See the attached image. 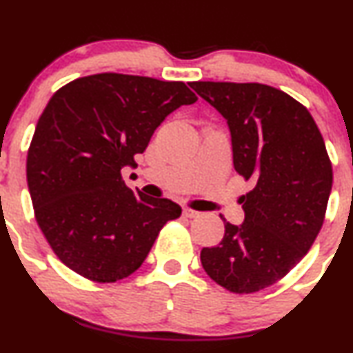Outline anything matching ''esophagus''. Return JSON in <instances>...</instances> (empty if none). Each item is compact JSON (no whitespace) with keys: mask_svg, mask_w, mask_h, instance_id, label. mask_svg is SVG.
<instances>
[{"mask_svg":"<svg viewBox=\"0 0 353 353\" xmlns=\"http://www.w3.org/2000/svg\"><path fill=\"white\" fill-rule=\"evenodd\" d=\"M182 215H184V217H188V219H197V217H201L202 212L192 210V209H189V207H185V209L182 210Z\"/></svg>","mask_w":353,"mask_h":353,"instance_id":"esophagus-1","label":"esophagus"}]
</instances>
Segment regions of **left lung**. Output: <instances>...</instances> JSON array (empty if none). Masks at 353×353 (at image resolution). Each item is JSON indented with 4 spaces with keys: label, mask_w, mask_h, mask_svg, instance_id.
<instances>
[{
    "label": "left lung",
    "mask_w": 353,
    "mask_h": 353,
    "mask_svg": "<svg viewBox=\"0 0 353 353\" xmlns=\"http://www.w3.org/2000/svg\"><path fill=\"white\" fill-rule=\"evenodd\" d=\"M232 133L233 165L253 189L240 197L245 222H225L202 248L205 273L223 290L252 294L278 283L309 252L325 219L332 163L309 110L263 83L192 82Z\"/></svg>",
    "instance_id": "8db88e82"
}]
</instances>
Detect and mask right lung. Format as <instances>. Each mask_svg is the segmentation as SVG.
I'll use <instances>...</instances> for the list:
<instances>
[{
    "label": "right lung",
    "instance_id": "obj_1",
    "mask_svg": "<svg viewBox=\"0 0 353 353\" xmlns=\"http://www.w3.org/2000/svg\"><path fill=\"white\" fill-rule=\"evenodd\" d=\"M197 100L184 82L87 75L59 88L28 150L34 217L63 265L95 283L133 274L182 209L134 194L121 177L164 118Z\"/></svg>",
    "mask_w": 353,
    "mask_h": 353
}]
</instances>
